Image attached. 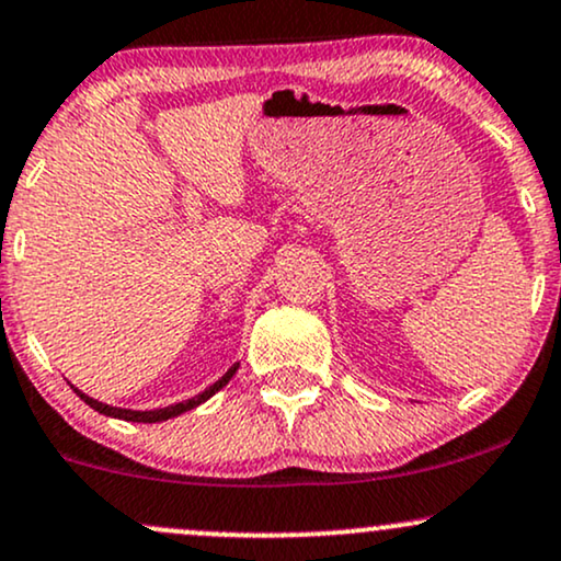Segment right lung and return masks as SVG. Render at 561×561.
Returning <instances> with one entry per match:
<instances>
[{
    "instance_id": "1",
    "label": "right lung",
    "mask_w": 561,
    "mask_h": 561,
    "mask_svg": "<svg viewBox=\"0 0 561 561\" xmlns=\"http://www.w3.org/2000/svg\"><path fill=\"white\" fill-rule=\"evenodd\" d=\"M237 369H240V362L237 364H231L227 371H224V377H218L214 385H210V388H205L203 392H197L195 398H190V401H182V403H171V405H163V409H150V411H134V409H121V405H111V403H102V401H96V398H89L87 392H81L79 388H73V385H70V388L76 390V396L81 398L83 403L87 405H92L94 411H100V414H105V416H113V420H124V422H145V424H156V422H169V420H173V416H182V414H186V411H192V409H197L199 403H205L208 401V398H214L218 390L224 388V385L229 382L231 377L237 375Z\"/></svg>"
}]
</instances>
